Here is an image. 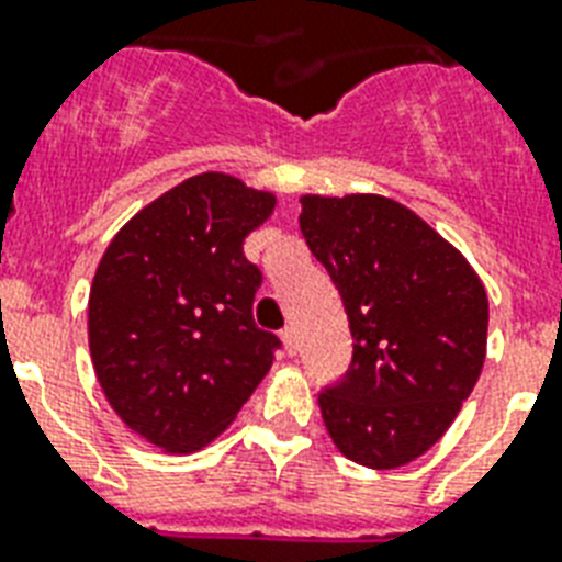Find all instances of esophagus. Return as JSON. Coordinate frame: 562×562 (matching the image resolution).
Returning <instances> with one entry per match:
<instances>
[{
    "instance_id": "obj_1",
    "label": "esophagus",
    "mask_w": 562,
    "mask_h": 562,
    "mask_svg": "<svg viewBox=\"0 0 562 562\" xmlns=\"http://www.w3.org/2000/svg\"><path fill=\"white\" fill-rule=\"evenodd\" d=\"M282 346H285V352L289 355H296V349H300V340H296V328H282Z\"/></svg>"
}]
</instances>
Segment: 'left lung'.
I'll return each instance as SVG.
<instances>
[{
    "instance_id": "left-lung-1",
    "label": "left lung",
    "mask_w": 562,
    "mask_h": 562,
    "mask_svg": "<svg viewBox=\"0 0 562 562\" xmlns=\"http://www.w3.org/2000/svg\"><path fill=\"white\" fill-rule=\"evenodd\" d=\"M300 231L344 296L355 352L321 395L346 459L392 471L450 430L487 352V294L464 254L378 193L300 195Z\"/></svg>"
}]
</instances>
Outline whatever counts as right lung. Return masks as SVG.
I'll return each instance as SVG.
<instances>
[{
    "label": "right lung",
    "mask_w": 562,
    "mask_h": 562,
    "mask_svg": "<svg viewBox=\"0 0 562 562\" xmlns=\"http://www.w3.org/2000/svg\"><path fill=\"white\" fill-rule=\"evenodd\" d=\"M277 207L271 190L202 172L140 207L109 241L89 291L94 375L121 422L167 453L227 430L280 340L254 323L262 273L245 236Z\"/></svg>",
    "instance_id": "right-lung-1"
}]
</instances>
